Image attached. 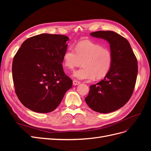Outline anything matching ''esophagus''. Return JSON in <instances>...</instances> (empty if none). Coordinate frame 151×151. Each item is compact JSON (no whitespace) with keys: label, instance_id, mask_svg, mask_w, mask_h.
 <instances>
[{"label":"esophagus","instance_id":"esophagus-1","mask_svg":"<svg viewBox=\"0 0 151 151\" xmlns=\"http://www.w3.org/2000/svg\"><path fill=\"white\" fill-rule=\"evenodd\" d=\"M80 84H81V83L79 81H77L76 80L73 81V85H74V86H77V85H79Z\"/></svg>","mask_w":151,"mask_h":151}]
</instances>
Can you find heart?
<instances>
[{
  "label": "heart",
  "instance_id": "heart-1",
  "mask_svg": "<svg viewBox=\"0 0 151 151\" xmlns=\"http://www.w3.org/2000/svg\"><path fill=\"white\" fill-rule=\"evenodd\" d=\"M83 67L74 73L79 79H100L106 76L113 63L111 51L107 47L90 40L77 43L75 48L68 47L63 55V64L69 70L81 65Z\"/></svg>",
  "mask_w": 151,
  "mask_h": 151
}]
</instances>
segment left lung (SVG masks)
Listing matches in <instances>:
<instances>
[{"label": "left lung", "mask_w": 151, "mask_h": 151, "mask_svg": "<svg viewBox=\"0 0 151 151\" xmlns=\"http://www.w3.org/2000/svg\"><path fill=\"white\" fill-rule=\"evenodd\" d=\"M91 35L109 43L113 63L104 79L90 86L85 101L95 111L113 112L124 106L133 94L138 72L137 60L128 40L115 32L99 31Z\"/></svg>", "instance_id": "obj_1"}]
</instances>
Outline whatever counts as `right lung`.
<instances>
[{"mask_svg": "<svg viewBox=\"0 0 151 151\" xmlns=\"http://www.w3.org/2000/svg\"><path fill=\"white\" fill-rule=\"evenodd\" d=\"M67 36L40 34L26 40L12 61L15 93L24 106L38 113L53 111L72 86L63 69Z\"/></svg>", "mask_w": 151, "mask_h": 151, "instance_id": "add662e5", "label": "right lung"}]
</instances>
